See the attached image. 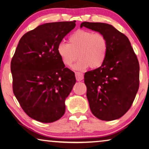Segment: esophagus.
<instances>
[{"mask_svg": "<svg viewBox=\"0 0 149 149\" xmlns=\"http://www.w3.org/2000/svg\"><path fill=\"white\" fill-rule=\"evenodd\" d=\"M75 77H76V79H77V81H80L83 79V74H82V73L76 72L75 73Z\"/></svg>", "mask_w": 149, "mask_h": 149, "instance_id": "1", "label": "esophagus"}]
</instances>
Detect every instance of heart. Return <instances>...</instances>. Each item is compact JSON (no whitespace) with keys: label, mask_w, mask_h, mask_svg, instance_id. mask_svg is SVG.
<instances>
[{"label":"heart","mask_w":149,"mask_h":149,"mask_svg":"<svg viewBox=\"0 0 149 149\" xmlns=\"http://www.w3.org/2000/svg\"><path fill=\"white\" fill-rule=\"evenodd\" d=\"M108 44L106 38L100 32L79 30L69 37L68 44L61 42L57 53L64 65L72 66L78 57L74 69L84 70L90 66L97 68L104 63L107 56Z\"/></svg>","instance_id":"heart-1"}]
</instances>
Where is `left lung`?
I'll list each match as a JSON object with an SVG mask.
<instances>
[{"label": "left lung", "mask_w": 149, "mask_h": 149, "mask_svg": "<svg viewBox=\"0 0 149 149\" xmlns=\"http://www.w3.org/2000/svg\"><path fill=\"white\" fill-rule=\"evenodd\" d=\"M83 26L104 34L108 44L102 66L84 75L91 112L102 120L117 119L129 110L138 91V59L127 36L112 25L83 22Z\"/></svg>", "instance_id": "obj_1"}]
</instances>
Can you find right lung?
<instances>
[{
	"label": "right lung",
	"mask_w": 149,
	"mask_h": 149,
	"mask_svg": "<svg viewBox=\"0 0 149 149\" xmlns=\"http://www.w3.org/2000/svg\"><path fill=\"white\" fill-rule=\"evenodd\" d=\"M75 25V21L40 25L21 37L13 56V94L26 114L37 121L53 123L65 113V100L76 79L57 47Z\"/></svg>",
	"instance_id": "add662e5"
}]
</instances>
